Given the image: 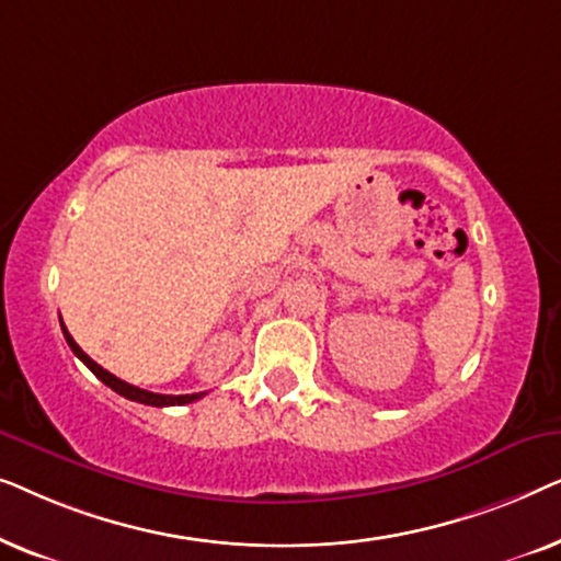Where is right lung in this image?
Masks as SVG:
<instances>
[{
    "instance_id": "add662e5",
    "label": "right lung",
    "mask_w": 561,
    "mask_h": 561,
    "mask_svg": "<svg viewBox=\"0 0 561 561\" xmlns=\"http://www.w3.org/2000/svg\"><path fill=\"white\" fill-rule=\"evenodd\" d=\"M60 329H64V336H66V342H68V347H71V352L76 357L81 359L83 365L89 367L91 373L96 375L99 380L104 382V386H110L114 393H119V396H125V398H129V401H135V403H145V405H183V403H191V401H198V398H202L204 393H191V396H163V393H150V390H142V388H137V386H129V382H125V380H119L117 375H112L110 370H104L102 365H96L94 359H91L87 352H83L79 344L73 342V336L68 334V329L60 324Z\"/></svg>"
}]
</instances>
